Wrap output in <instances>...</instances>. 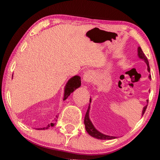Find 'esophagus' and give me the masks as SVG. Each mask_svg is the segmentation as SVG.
Wrapping results in <instances>:
<instances>
[{"label": "esophagus", "mask_w": 160, "mask_h": 160, "mask_svg": "<svg viewBox=\"0 0 160 160\" xmlns=\"http://www.w3.org/2000/svg\"><path fill=\"white\" fill-rule=\"evenodd\" d=\"M94 78V73L92 71H87L84 73L83 76V79L87 84H89L92 82Z\"/></svg>", "instance_id": "1"}]
</instances>
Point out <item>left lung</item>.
Returning a JSON list of instances; mask_svg holds the SVG:
<instances>
[{
  "label": "left lung",
  "mask_w": 160,
  "mask_h": 160,
  "mask_svg": "<svg viewBox=\"0 0 160 160\" xmlns=\"http://www.w3.org/2000/svg\"><path fill=\"white\" fill-rule=\"evenodd\" d=\"M138 56H139V58H141V59H143V60L145 61L146 63L148 65V71H150V68H149V64H148V61L147 58H146L145 54H144V53L143 52V51H142V49H141V47H138ZM149 78H151V76H149ZM89 101H91V99L89 100ZM146 108H147V106H145L143 108L142 115L144 114V113H145ZM89 106L88 109H87L86 115H85V117H84L85 129H86L87 132H88L89 134L91 135V136H92V137L95 138H98V139H100V140H110V139L115 138V137H113V136H109V135H106L102 134V133H100V132H98V131L96 130L95 128H94L93 124H92V122H90V120H89Z\"/></svg>",
  "instance_id": "obj_1"
}]
</instances>
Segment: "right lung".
Listing matches in <instances>:
<instances>
[{"label":"right lung","mask_w":160,"mask_h":160,"mask_svg":"<svg viewBox=\"0 0 160 160\" xmlns=\"http://www.w3.org/2000/svg\"><path fill=\"white\" fill-rule=\"evenodd\" d=\"M80 86H81V78L79 77V76H73V78H71V79L68 82L66 86H65V94H64V98H63V100H65V99H67V98L70 95H71V93L73 92L76 89H77L78 87H79ZM56 118L58 119V116H57ZM57 122V119H55L54 122ZM54 122H53V123H51V124H49L47 127H45V128H41V129L38 128V130H47L49 127L54 125Z\"/></svg>","instance_id":"1"}]
</instances>
